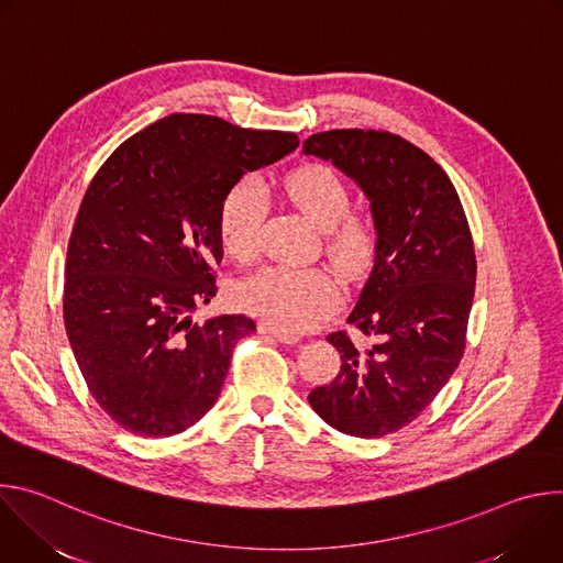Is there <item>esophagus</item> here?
<instances>
[{"label": "esophagus", "instance_id": "esophagus-1", "mask_svg": "<svg viewBox=\"0 0 563 563\" xmlns=\"http://www.w3.org/2000/svg\"><path fill=\"white\" fill-rule=\"evenodd\" d=\"M258 334H269V336H274L276 341H280V343H285V345H294V343L300 341L298 334L278 330V328H274V325H269V323H261V325H258Z\"/></svg>", "mask_w": 563, "mask_h": 563}]
</instances>
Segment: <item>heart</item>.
Returning a JSON list of instances; mask_svg holds the SVG:
<instances>
[{"instance_id": "heart-1", "label": "heart", "mask_w": 563, "mask_h": 563, "mask_svg": "<svg viewBox=\"0 0 563 563\" xmlns=\"http://www.w3.org/2000/svg\"><path fill=\"white\" fill-rule=\"evenodd\" d=\"M283 191L323 231L325 254L347 280L369 272L378 250L376 227L367 216L350 209V189L334 169L305 165L283 180ZM265 213V194L252 178L235 183L224 194L218 211V235L233 261L252 263L256 258ZM235 300L278 330L302 332L339 307L341 289L328 269L269 265L238 285Z\"/></svg>"}]
</instances>
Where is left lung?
I'll return each mask as SVG.
<instances>
[{"label": "left lung", "instance_id": "8db88e82", "mask_svg": "<svg viewBox=\"0 0 563 563\" xmlns=\"http://www.w3.org/2000/svg\"><path fill=\"white\" fill-rule=\"evenodd\" d=\"M354 178L374 213V269L347 323L330 385L309 391L316 415L343 434L380 439L412 423L450 380L465 352L476 283L472 231L454 185L406 137L374 129H332L302 142Z\"/></svg>", "mask_w": 563, "mask_h": 563}]
</instances>
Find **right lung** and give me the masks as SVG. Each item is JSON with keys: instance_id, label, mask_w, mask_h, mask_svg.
I'll use <instances>...</instances> for the list:
<instances>
[{"instance_id": "add662e5", "label": "right lung", "mask_w": 563, "mask_h": 563, "mask_svg": "<svg viewBox=\"0 0 563 563\" xmlns=\"http://www.w3.org/2000/svg\"><path fill=\"white\" fill-rule=\"evenodd\" d=\"M298 146L287 131L174 113L124 140L79 202L64 267V328L98 406L140 437H172L220 394L247 316L191 323L222 261L218 211L250 172Z\"/></svg>"}]
</instances>
